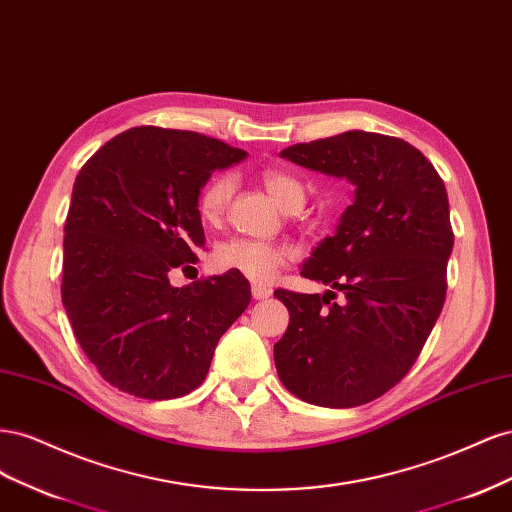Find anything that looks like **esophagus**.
<instances>
[{"label": "esophagus", "mask_w": 512, "mask_h": 512, "mask_svg": "<svg viewBox=\"0 0 512 512\" xmlns=\"http://www.w3.org/2000/svg\"><path fill=\"white\" fill-rule=\"evenodd\" d=\"M271 288H267V286H262V284H252V297L256 299V301H265V299H269L271 297Z\"/></svg>", "instance_id": "obj_1"}]
</instances>
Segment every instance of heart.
Masks as SVG:
<instances>
[{
    "mask_svg": "<svg viewBox=\"0 0 512 512\" xmlns=\"http://www.w3.org/2000/svg\"><path fill=\"white\" fill-rule=\"evenodd\" d=\"M260 179L282 209L294 213L305 205V183L297 175H292L290 170L265 168L260 173ZM232 192H235V177L230 173H220L205 183V188L198 194V213L203 222H222ZM294 256H297V252H294V247L288 243L232 237L215 245L211 260L213 267L220 271H235L245 275L247 280L269 282Z\"/></svg>",
    "mask_w": 512,
    "mask_h": 512,
    "instance_id": "1",
    "label": "heart"
}]
</instances>
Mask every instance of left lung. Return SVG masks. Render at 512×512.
Wrapping results in <instances>:
<instances>
[{
    "label": "left lung",
    "mask_w": 512,
    "mask_h": 512,
    "mask_svg": "<svg viewBox=\"0 0 512 512\" xmlns=\"http://www.w3.org/2000/svg\"><path fill=\"white\" fill-rule=\"evenodd\" d=\"M280 156L348 179L354 203L301 269L331 290H275L290 314L273 346L277 376L307 404L363 406L408 374L442 312L453 252L444 181L404 138L376 132L350 130ZM337 291L342 306L330 301Z\"/></svg>",
    "instance_id": "obj_1"
}]
</instances>
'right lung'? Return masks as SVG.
<instances>
[{
	"label": "right lung",
	"instance_id": "right-lung-1",
	"mask_svg": "<svg viewBox=\"0 0 512 512\" xmlns=\"http://www.w3.org/2000/svg\"><path fill=\"white\" fill-rule=\"evenodd\" d=\"M247 153L188 130L117 134L76 175L64 226L61 301L87 359L115 389L175 399L203 384L250 282L228 271L175 288L205 245L198 194Z\"/></svg>",
	"mask_w": 512,
	"mask_h": 512
}]
</instances>
